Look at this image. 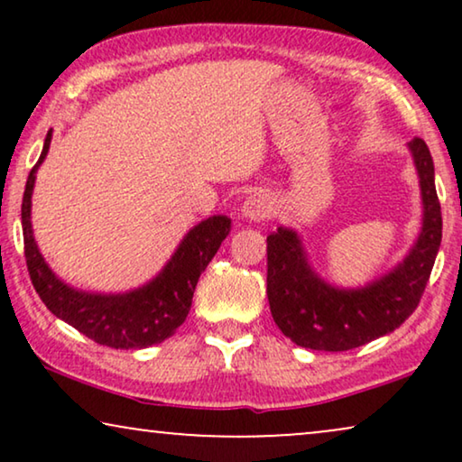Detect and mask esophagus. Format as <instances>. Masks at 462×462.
Returning a JSON list of instances; mask_svg holds the SVG:
<instances>
[{
	"mask_svg": "<svg viewBox=\"0 0 462 462\" xmlns=\"http://www.w3.org/2000/svg\"><path fill=\"white\" fill-rule=\"evenodd\" d=\"M273 212V201L264 191H256L245 198L242 204V218L248 220V223H261V220H267Z\"/></svg>",
	"mask_w": 462,
	"mask_h": 462,
	"instance_id": "obj_1",
	"label": "esophagus"
}]
</instances>
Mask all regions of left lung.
<instances>
[{
	"mask_svg": "<svg viewBox=\"0 0 462 462\" xmlns=\"http://www.w3.org/2000/svg\"><path fill=\"white\" fill-rule=\"evenodd\" d=\"M419 176L422 223L406 256L357 288L326 282L311 267L299 231L277 226L267 237L271 315L286 337L313 351H349L393 332L419 305L441 244V208L435 168L422 138L408 143Z\"/></svg>",
	"mask_w": 462,
	"mask_h": 462,
	"instance_id": "8db88e82",
	"label": "left lung"
}]
</instances>
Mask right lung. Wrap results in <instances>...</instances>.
<instances>
[{"label":"right lung","instance_id":"add662e5","mask_svg":"<svg viewBox=\"0 0 462 462\" xmlns=\"http://www.w3.org/2000/svg\"><path fill=\"white\" fill-rule=\"evenodd\" d=\"M50 143L52 130L43 141L40 160L29 172L21 208L24 256L35 292L56 318L67 321L98 345L113 349H147L151 345L163 343L187 319L201 271H206L223 239L229 236L231 218L214 214L195 225L180 239L160 273L128 292H86L69 286L50 269L37 248L31 225L35 174L46 160Z\"/></svg>","mask_w":462,"mask_h":462}]
</instances>
